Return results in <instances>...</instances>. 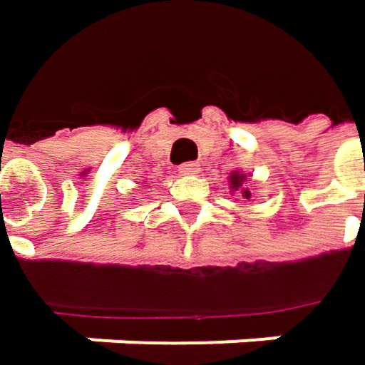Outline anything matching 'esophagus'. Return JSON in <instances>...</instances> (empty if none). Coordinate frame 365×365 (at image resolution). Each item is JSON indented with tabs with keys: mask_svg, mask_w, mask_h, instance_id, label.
<instances>
[{
	"mask_svg": "<svg viewBox=\"0 0 365 365\" xmlns=\"http://www.w3.org/2000/svg\"><path fill=\"white\" fill-rule=\"evenodd\" d=\"M197 164L195 162H185V164H180V166H178V172H180V174H197Z\"/></svg>",
	"mask_w": 365,
	"mask_h": 365,
	"instance_id": "1",
	"label": "esophagus"
}]
</instances>
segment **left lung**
I'll return each instance as SVG.
<instances>
[{
    "label": "left lung",
    "mask_w": 365,
    "mask_h": 365,
    "mask_svg": "<svg viewBox=\"0 0 365 365\" xmlns=\"http://www.w3.org/2000/svg\"><path fill=\"white\" fill-rule=\"evenodd\" d=\"M247 178H245V174H241V172H230V178H228V182H230V189L232 191H239V189H243V182H245ZM243 197L249 199L251 193H249L247 189H243Z\"/></svg>",
    "instance_id": "obj_1"
}]
</instances>
